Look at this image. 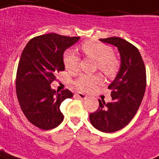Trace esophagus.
<instances>
[{
  "label": "esophagus",
  "mask_w": 159,
  "mask_h": 159,
  "mask_svg": "<svg viewBox=\"0 0 159 159\" xmlns=\"http://www.w3.org/2000/svg\"><path fill=\"white\" fill-rule=\"evenodd\" d=\"M77 97H78V98H80V99H82V100H85L87 98V97L86 96V95L83 94V93H81V92L77 93Z\"/></svg>",
  "instance_id": "1"
}]
</instances>
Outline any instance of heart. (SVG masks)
I'll use <instances>...</instances> for the list:
<instances>
[{"label":"heart","mask_w":159,"mask_h":159,"mask_svg":"<svg viewBox=\"0 0 159 159\" xmlns=\"http://www.w3.org/2000/svg\"><path fill=\"white\" fill-rule=\"evenodd\" d=\"M81 49L86 56L97 61V67L106 77H113L118 72L120 63L111 46L96 40H88L81 45ZM79 62V57L74 51L68 49L63 54L65 67L70 72L78 71ZM100 81L101 77L98 75H82L75 82V85L81 91L88 92Z\"/></svg>","instance_id":"1"}]
</instances>
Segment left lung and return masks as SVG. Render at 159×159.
I'll use <instances>...</instances> for the list:
<instances>
[{"label":"left lung","mask_w":159,"mask_h":159,"mask_svg":"<svg viewBox=\"0 0 159 159\" xmlns=\"http://www.w3.org/2000/svg\"><path fill=\"white\" fill-rule=\"evenodd\" d=\"M117 47L120 68L108 88L112 102L99 100V108L90 114V121L98 130L112 133L128 125L140 106L146 87V70L138 48L119 37L100 39Z\"/></svg>","instance_id":"1"}]
</instances>
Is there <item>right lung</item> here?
<instances>
[{"mask_svg":"<svg viewBox=\"0 0 159 159\" xmlns=\"http://www.w3.org/2000/svg\"><path fill=\"white\" fill-rule=\"evenodd\" d=\"M51 33L31 39L24 48L16 73V95L24 115L34 125L48 130L59 125L64 116L60 105L73 94L56 92L50 84L65 69L63 53L79 40Z\"/></svg>","mask_w":159,"mask_h":159,"instance_id":"add662e5","label":"right lung"}]
</instances>
